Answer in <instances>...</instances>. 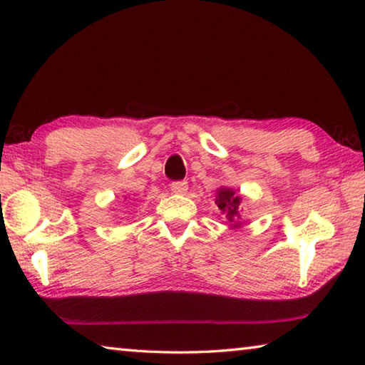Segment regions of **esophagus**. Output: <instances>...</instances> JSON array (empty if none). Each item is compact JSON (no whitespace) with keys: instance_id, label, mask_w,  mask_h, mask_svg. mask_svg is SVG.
<instances>
[{"instance_id":"1","label":"esophagus","mask_w":365,"mask_h":365,"mask_svg":"<svg viewBox=\"0 0 365 365\" xmlns=\"http://www.w3.org/2000/svg\"><path fill=\"white\" fill-rule=\"evenodd\" d=\"M170 190L173 193H178V195H183L185 192L188 190V183L185 180H178V182H172L170 183Z\"/></svg>"}]
</instances>
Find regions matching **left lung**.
I'll return each mask as SVG.
<instances>
[{
    "label": "left lung",
    "instance_id": "8db88e82",
    "mask_svg": "<svg viewBox=\"0 0 365 365\" xmlns=\"http://www.w3.org/2000/svg\"><path fill=\"white\" fill-rule=\"evenodd\" d=\"M216 205L221 214H224L225 221L234 225V227H239L240 196H237L230 188H219L216 195Z\"/></svg>",
    "mask_w": 365,
    "mask_h": 365
}]
</instances>
